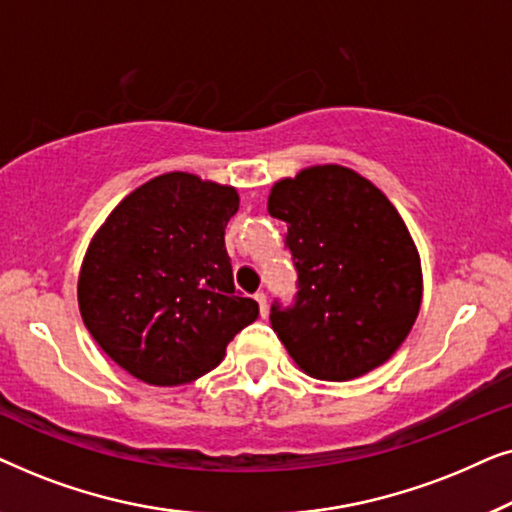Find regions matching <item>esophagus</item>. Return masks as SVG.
<instances>
[{"label":"esophagus","mask_w":512,"mask_h":512,"mask_svg":"<svg viewBox=\"0 0 512 512\" xmlns=\"http://www.w3.org/2000/svg\"><path fill=\"white\" fill-rule=\"evenodd\" d=\"M256 303H258V310H261V317H268V298H265V293H256Z\"/></svg>","instance_id":"34e87169"}]
</instances>
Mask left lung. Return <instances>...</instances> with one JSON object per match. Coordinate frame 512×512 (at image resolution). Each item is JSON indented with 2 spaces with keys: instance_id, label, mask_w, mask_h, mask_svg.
<instances>
[{
  "instance_id": "obj_1",
  "label": "left lung",
  "mask_w": 512,
  "mask_h": 512,
  "mask_svg": "<svg viewBox=\"0 0 512 512\" xmlns=\"http://www.w3.org/2000/svg\"><path fill=\"white\" fill-rule=\"evenodd\" d=\"M268 212L289 226L298 272L296 303L270 312L296 366L347 382L389 361L419 314L422 263L387 195L349 167L312 165L272 186Z\"/></svg>"
}]
</instances>
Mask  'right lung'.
I'll use <instances>...</instances> for the list:
<instances>
[{
    "label": "right lung",
    "instance_id": "1",
    "mask_svg": "<svg viewBox=\"0 0 512 512\" xmlns=\"http://www.w3.org/2000/svg\"><path fill=\"white\" fill-rule=\"evenodd\" d=\"M233 186L188 172L146 181L93 235L79 272V310L111 361L156 387L198 380L258 319L233 284L226 226Z\"/></svg>",
    "mask_w": 512,
    "mask_h": 512
}]
</instances>
